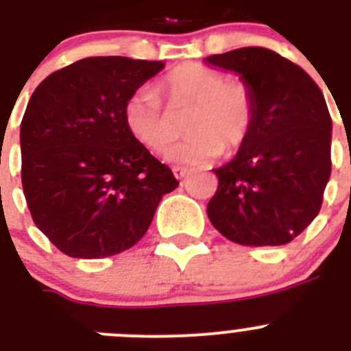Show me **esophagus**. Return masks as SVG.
Masks as SVG:
<instances>
[{"instance_id": "obj_1", "label": "esophagus", "mask_w": 351, "mask_h": 351, "mask_svg": "<svg viewBox=\"0 0 351 351\" xmlns=\"http://www.w3.org/2000/svg\"><path fill=\"white\" fill-rule=\"evenodd\" d=\"M172 172L178 179H184L190 173V169H186V167H172Z\"/></svg>"}]
</instances>
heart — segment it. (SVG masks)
Returning a JSON list of instances; mask_svg holds the SVG:
<instances>
[{"instance_id":"b5f03b06","label":"heart","mask_w":351,"mask_h":351,"mask_svg":"<svg viewBox=\"0 0 351 351\" xmlns=\"http://www.w3.org/2000/svg\"><path fill=\"white\" fill-rule=\"evenodd\" d=\"M160 95L172 112L190 108L184 123L190 137L165 153L176 163L202 165L223 151H234L255 123L256 100L250 84L226 79L223 71L202 63H181L167 71L154 89H137L123 108L130 135L153 153L165 151L176 135Z\"/></svg>"}]
</instances>
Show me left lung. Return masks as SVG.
<instances>
[{
	"instance_id": "obj_1",
	"label": "left lung",
	"mask_w": 351,
	"mask_h": 351,
	"mask_svg": "<svg viewBox=\"0 0 351 351\" xmlns=\"http://www.w3.org/2000/svg\"><path fill=\"white\" fill-rule=\"evenodd\" d=\"M235 71L256 100L255 123L237 154L214 169L207 216L243 246H281L320 213L330 178L332 119L315 80L278 52L243 47L206 58Z\"/></svg>"
}]
</instances>
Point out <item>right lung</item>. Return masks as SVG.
<instances>
[{
	"mask_svg": "<svg viewBox=\"0 0 351 351\" xmlns=\"http://www.w3.org/2000/svg\"><path fill=\"white\" fill-rule=\"evenodd\" d=\"M165 64L123 56L75 61L31 95L21 123L31 218L73 258H105L144 237L163 195L179 186L126 130L123 108Z\"/></svg>",
	"mask_w": 351,
	"mask_h": 351,
	"instance_id": "add662e5",
	"label": "right lung"
}]
</instances>
